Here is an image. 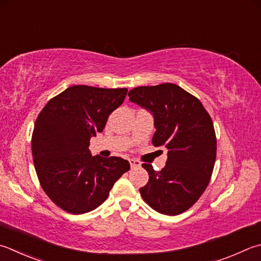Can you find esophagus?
I'll list each match as a JSON object with an SVG mask.
<instances>
[{"label": "esophagus", "mask_w": 261, "mask_h": 261, "mask_svg": "<svg viewBox=\"0 0 261 261\" xmlns=\"http://www.w3.org/2000/svg\"><path fill=\"white\" fill-rule=\"evenodd\" d=\"M129 162H130L131 168H139V167H141V163L139 162L138 160H136V159H130Z\"/></svg>", "instance_id": "esophagus-1"}]
</instances>
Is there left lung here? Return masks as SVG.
Instances as JSON below:
<instances>
[{"mask_svg":"<svg viewBox=\"0 0 261 261\" xmlns=\"http://www.w3.org/2000/svg\"><path fill=\"white\" fill-rule=\"evenodd\" d=\"M127 96L153 114V145L168 148L161 171L143 164L149 179L139 189L141 197L155 211L180 215L201 197L210 181L217 155L211 117L196 97L172 83L138 87Z\"/></svg>","mask_w":261,"mask_h":261,"instance_id":"8db88e82","label":"left lung"}]
</instances>
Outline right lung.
<instances>
[{
  "mask_svg": "<svg viewBox=\"0 0 261 261\" xmlns=\"http://www.w3.org/2000/svg\"><path fill=\"white\" fill-rule=\"evenodd\" d=\"M127 89L73 85L50 99L36 118L32 154L40 184L50 200L73 215L105 202L130 163L90 153V139L102 132Z\"/></svg>",
  "mask_w": 261,
  "mask_h": 261,
  "instance_id": "1",
  "label": "right lung"
}]
</instances>
